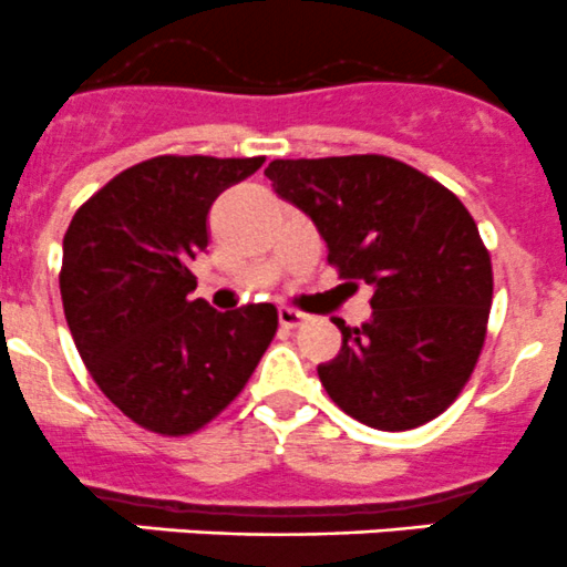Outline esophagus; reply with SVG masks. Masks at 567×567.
<instances>
[{"label":"esophagus","instance_id":"1","mask_svg":"<svg viewBox=\"0 0 567 567\" xmlns=\"http://www.w3.org/2000/svg\"><path fill=\"white\" fill-rule=\"evenodd\" d=\"M306 319H308L306 313L295 311V308H281V311H278V322H281L284 328H300Z\"/></svg>","mask_w":567,"mask_h":567}]
</instances>
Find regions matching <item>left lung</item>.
Here are the masks:
<instances>
[{"label": "left lung", "mask_w": 567, "mask_h": 567, "mask_svg": "<svg viewBox=\"0 0 567 567\" xmlns=\"http://www.w3.org/2000/svg\"><path fill=\"white\" fill-rule=\"evenodd\" d=\"M306 212L347 281L374 289L372 319L341 330L317 372L330 400L374 430H413L446 411L485 344L493 270L455 193L380 154L276 159L265 171Z\"/></svg>", "instance_id": "left-lung-1"}]
</instances>
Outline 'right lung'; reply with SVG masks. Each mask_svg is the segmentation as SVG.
<instances>
[{
  "label": "right lung",
  "instance_id": "obj_1",
  "mask_svg": "<svg viewBox=\"0 0 567 567\" xmlns=\"http://www.w3.org/2000/svg\"><path fill=\"white\" fill-rule=\"evenodd\" d=\"M265 156H154L76 209L63 239L71 336L106 400L140 427L189 435L245 389L278 330L272 302L215 311L189 265L223 189Z\"/></svg>",
  "mask_w": 567,
  "mask_h": 567
}]
</instances>
